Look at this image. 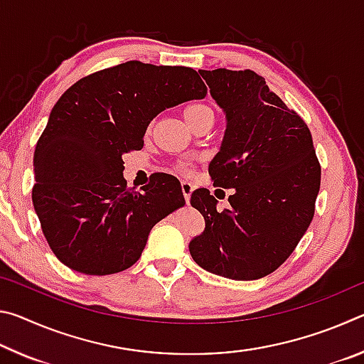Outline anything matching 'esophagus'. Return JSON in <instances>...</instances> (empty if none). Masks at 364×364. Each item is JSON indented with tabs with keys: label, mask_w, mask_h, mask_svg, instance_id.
<instances>
[{
	"label": "esophagus",
	"mask_w": 364,
	"mask_h": 364,
	"mask_svg": "<svg viewBox=\"0 0 364 364\" xmlns=\"http://www.w3.org/2000/svg\"><path fill=\"white\" fill-rule=\"evenodd\" d=\"M193 191H194L193 183H189V181H181V193H183V196H184V200L189 202V199H191V194H193Z\"/></svg>",
	"instance_id": "34e87169"
}]
</instances>
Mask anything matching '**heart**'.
Masks as SVG:
<instances>
[{
	"label": "heart",
	"instance_id": "1",
	"mask_svg": "<svg viewBox=\"0 0 364 364\" xmlns=\"http://www.w3.org/2000/svg\"><path fill=\"white\" fill-rule=\"evenodd\" d=\"M208 114L213 115V110H212V107L205 106V104H193V106H188L183 110V117H184V120H186L188 125H191V123L196 122L197 119H200V117L208 115ZM176 170L181 171V173H189L191 168L188 164L181 162L176 165Z\"/></svg>",
	"mask_w": 364,
	"mask_h": 364
}]
</instances>
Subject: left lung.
Segmentation results:
<instances>
[{
	"mask_svg": "<svg viewBox=\"0 0 364 364\" xmlns=\"http://www.w3.org/2000/svg\"><path fill=\"white\" fill-rule=\"evenodd\" d=\"M226 114L220 152L208 165L213 186L232 189L217 210L208 189L191 205L205 230L189 242L194 262L228 279L250 281L284 263L310 226L321 184L311 133L301 117L254 70H199Z\"/></svg>",
	"mask_w": 364,
	"mask_h": 364,
	"instance_id": "8db88e82",
	"label": "left lung"
}]
</instances>
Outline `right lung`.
Listing matches in <instances>:
<instances>
[{
	"label": "right lung",
	"mask_w": 364,
	"mask_h": 364,
	"mask_svg": "<svg viewBox=\"0 0 364 364\" xmlns=\"http://www.w3.org/2000/svg\"><path fill=\"white\" fill-rule=\"evenodd\" d=\"M205 95L191 67L128 60L83 77L59 97L35 147L32 200L65 267L95 276L130 268L154 225L184 205L180 181L167 173L143 191L128 188L122 157L143 147L162 110Z\"/></svg>",
	"instance_id": "add662e5"
}]
</instances>
